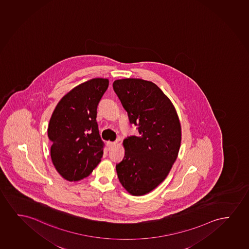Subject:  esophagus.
<instances>
[{"instance_id": "1", "label": "esophagus", "mask_w": 249, "mask_h": 249, "mask_svg": "<svg viewBox=\"0 0 249 249\" xmlns=\"http://www.w3.org/2000/svg\"><path fill=\"white\" fill-rule=\"evenodd\" d=\"M108 146L109 147V148H111V147L115 146L116 145V142H108Z\"/></svg>"}]
</instances>
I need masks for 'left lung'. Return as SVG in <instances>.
Wrapping results in <instances>:
<instances>
[{"mask_svg": "<svg viewBox=\"0 0 249 249\" xmlns=\"http://www.w3.org/2000/svg\"><path fill=\"white\" fill-rule=\"evenodd\" d=\"M113 89L139 132L123 140L125 156L116 173L127 192L143 196L166 178L177 159L180 123L170 99L153 82L121 79Z\"/></svg>", "mask_w": 249, "mask_h": 249, "instance_id": "8db88e82", "label": "left lung"}]
</instances>
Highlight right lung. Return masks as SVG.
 Instances as JSON below:
<instances>
[{
	"label": "right lung",
	"mask_w": 249,
	"mask_h": 249,
	"mask_svg": "<svg viewBox=\"0 0 249 249\" xmlns=\"http://www.w3.org/2000/svg\"><path fill=\"white\" fill-rule=\"evenodd\" d=\"M109 80L94 78L75 87L56 106L48 128L51 158L68 181L88 177L100 162L105 143L99 135L97 107Z\"/></svg>",
	"instance_id": "add662e5"
}]
</instances>
